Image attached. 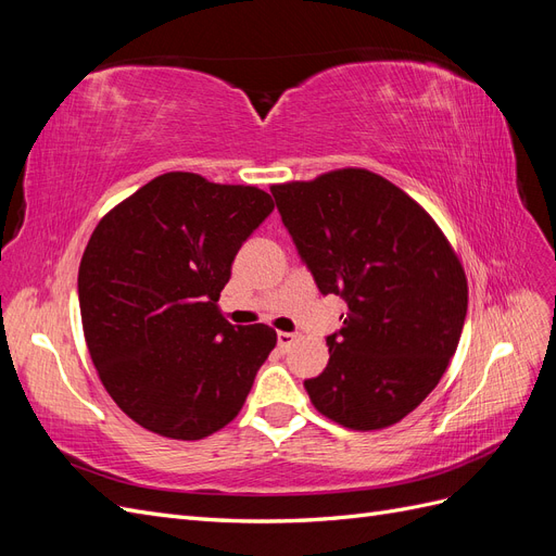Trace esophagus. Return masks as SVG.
<instances>
[{
  "label": "esophagus",
  "mask_w": 556,
  "mask_h": 556,
  "mask_svg": "<svg viewBox=\"0 0 556 556\" xmlns=\"http://www.w3.org/2000/svg\"><path fill=\"white\" fill-rule=\"evenodd\" d=\"M294 341H296V336H294V333L278 331V348H280V350H288Z\"/></svg>",
  "instance_id": "34e87169"
}]
</instances>
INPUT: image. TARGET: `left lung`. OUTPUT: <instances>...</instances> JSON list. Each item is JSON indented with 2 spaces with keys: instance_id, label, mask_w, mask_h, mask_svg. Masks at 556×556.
<instances>
[{
  "instance_id": "1",
  "label": "left lung",
  "mask_w": 556,
  "mask_h": 556,
  "mask_svg": "<svg viewBox=\"0 0 556 556\" xmlns=\"http://www.w3.org/2000/svg\"><path fill=\"white\" fill-rule=\"evenodd\" d=\"M282 225L317 290L348 304L329 364L304 382L348 429L396 425L422 403L459 345L468 285L431 215L394 182L339 169L274 185Z\"/></svg>"
}]
</instances>
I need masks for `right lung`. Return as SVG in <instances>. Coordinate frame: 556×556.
<instances>
[{
    "mask_svg": "<svg viewBox=\"0 0 556 556\" xmlns=\"http://www.w3.org/2000/svg\"><path fill=\"white\" fill-rule=\"evenodd\" d=\"M271 211L252 185L172 172L92 231L78 268L83 333L106 392L143 429L199 441L243 408L276 331L229 325L217 299Z\"/></svg>",
    "mask_w": 556,
    "mask_h": 556,
    "instance_id": "add662e5",
    "label": "right lung"
}]
</instances>
